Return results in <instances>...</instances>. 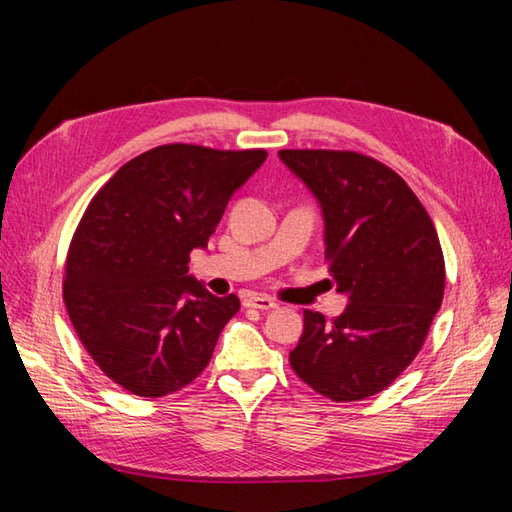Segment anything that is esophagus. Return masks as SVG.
Listing matches in <instances>:
<instances>
[{
	"instance_id": "34e87169",
	"label": "esophagus",
	"mask_w": 512,
	"mask_h": 512,
	"mask_svg": "<svg viewBox=\"0 0 512 512\" xmlns=\"http://www.w3.org/2000/svg\"><path fill=\"white\" fill-rule=\"evenodd\" d=\"M244 306L255 308V310H273V308H277V303L264 295H248V297H244Z\"/></svg>"
}]
</instances>
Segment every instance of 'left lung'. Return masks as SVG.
<instances>
[{"label":"left lung","mask_w":512,"mask_h":512,"mask_svg":"<svg viewBox=\"0 0 512 512\" xmlns=\"http://www.w3.org/2000/svg\"><path fill=\"white\" fill-rule=\"evenodd\" d=\"M279 158L321 206L325 259L347 295L332 323L303 312L290 365L334 402L374 396L416 358L442 306L436 226L407 182L374 158L330 149H281Z\"/></svg>","instance_id":"1"}]
</instances>
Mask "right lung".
<instances>
[{
  "label": "right lung",
  "instance_id": "add662e5",
  "mask_svg": "<svg viewBox=\"0 0 512 512\" xmlns=\"http://www.w3.org/2000/svg\"><path fill=\"white\" fill-rule=\"evenodd\" d=\"M264 149L162 145L129 160L94 195L65 259L63 301L85 350L116 385L143 398L187 387L209 365L235 295L189 275L231 195Z\"/></svg>",
  "mask_w": 512,
  "mask_h": 512
}]
</instances>
